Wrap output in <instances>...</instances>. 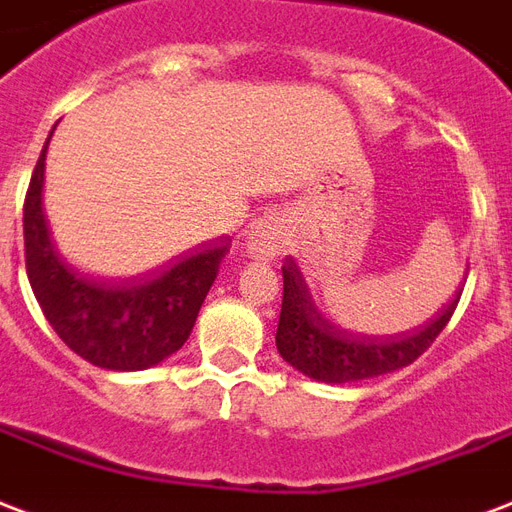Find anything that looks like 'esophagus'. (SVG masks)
<instances>
[{"mask_svg": "<svg viewBox=\"0 0 512 512\" xmlns=\"http://www.w3.org/2000/svg\"><path fill=\"white\" fill-rule=\"evenodd\" d=\"M245 245H248V253L259 256V259L275 256L280 248L278 218H275V215H261V218H256L251 224V229H248Z\"/></svg>", "mask_w": 512, "mask_h": 512, "instance_id": "obj_1", "label": "esophagus"}]
</instances>
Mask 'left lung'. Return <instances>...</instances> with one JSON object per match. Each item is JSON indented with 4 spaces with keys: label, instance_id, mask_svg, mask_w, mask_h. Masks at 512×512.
Masks as SVG:
<instances>
[{
    "label": "left lung",
    "instance_id": "left-lung-1",
    "mask_svg": "<svg viewBox=\"0 0 512 512\" xmlns=\"http://www.w3.org/2000/svg\"><path fill=\"white\" fill-rule=\"evenodd\" d=\"M456 302L459 299H453L451 305L437 313V318L413 332L397 337H361L326 321L302 272L288 259L283 264V305L275 343L280 356L307 378L324 383L378 378L413 364L451 321Z\"/></svg>",
    "mask_w": 512,
    "mask_h": 512
}]
</instances>
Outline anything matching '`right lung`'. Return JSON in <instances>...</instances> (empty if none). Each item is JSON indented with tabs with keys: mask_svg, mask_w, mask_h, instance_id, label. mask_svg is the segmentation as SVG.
I'll return each instance as SVG.
<instances>
[{
	"mask_svg": "<svg viewBox=\"0 0 512 512\" xmlns=\"http://www.w3.org/2000/svg\"><path fill=\"white\" fill-rule=\"evenodd\" d=\"M48 148V145H45ZM45 148L23 199V253L32 291L53 332L102 370H148L183 348L232 240L221 237L175 256L134 283H107L61 259L42 213Z\"/></svg>",
	"mask_w": 512,
	"mask_h": 512,
	"instance_id": "add662e5",
	"label": "right lung"
}]
</instances>
